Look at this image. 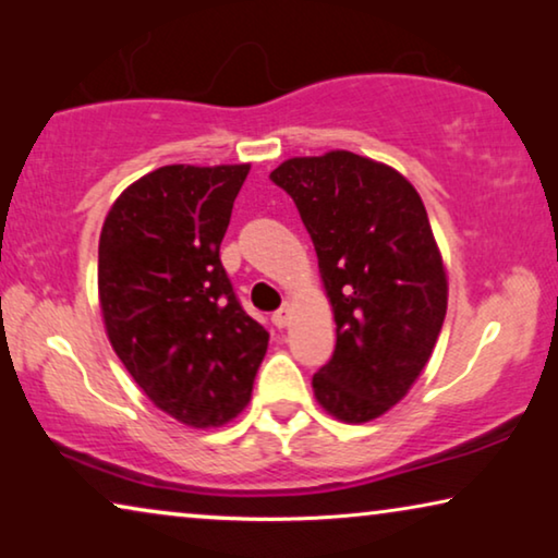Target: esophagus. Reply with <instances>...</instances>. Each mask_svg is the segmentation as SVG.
<instances>
[{"instance_id": "1", "label": "esophagus", "mask_w": 558, "mask_h": 558, "mask_svg": "<svg viewBox=\"0 0 558 558\" xmlns=\"http://www.w3.org/2000/svg\"><path fill=\"white\" fill-rule=\"evenodd\" d=\"M271 319H274V325H277V327H287L289 319H292V304H289V302L281 304V307L271 315Z\"/></svg>"}]
</instances>
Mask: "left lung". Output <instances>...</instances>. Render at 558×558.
Masks as SVG:
<instances>
[{
  "mask_svg": "<svg viewBox=\"0 0 558 558\" xmlns=\"http://www.w3.org/2000/svg\"><path fill=\"white\" fill-rule=\"evenodd\" d=\"M271 180L300 210L335 315L315 399L345 424L391 411L422 376L447 315V269L416 187L345 149L284 159Z\"/></svg>",
  "mask_w": 558,
  "mask_h": 558,
  "instance_id": "left-lung-1",
  "label": "left lung"
}]
</instances>
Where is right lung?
<instances>
[{"mask_svg":"<svg viewBox=\"0 0 558 558\" xmlns=\"http://www.w3.org/2000/svg\"><path fill=\"white\" fill-rule=\"evenodd\" d=\"M251 165H167L132 182L98 239V304L136 386L193 429L248 407L269 332L235 300L220 241Z\"/></svg>","mask_w":558,"mask_h":558,"instance_id":"1","label":"right lung"}]
</instances>
